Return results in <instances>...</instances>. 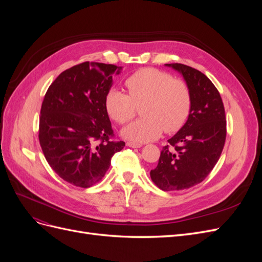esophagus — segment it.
Returning a JSON list of instances; mask_svg holds the SVG:
<instances>
[{
  "mask_svg": "<svg viewBox=\"0 0 262 262\" xmlns=\"http://www.w3.org/2000/svg\"><path fill=\"white\" fill-rule=\"evenodd\" d=\"M126 146L133 147V148H140L142 146V144H140V143H133V142H128V143H126Z\"/></svg>",
  "mask_w": 262,
  "mask_h": 262,
  "instance_id": "esophagus-1",
  "label": "esophagus"
}]
</instances>
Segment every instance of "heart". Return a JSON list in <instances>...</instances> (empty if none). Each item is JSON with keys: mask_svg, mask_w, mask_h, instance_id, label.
<instances>
[{"mask_svg": "<svg viewBox=\"0 0 262 262\" xmlns=\"http://www.w3.org/2000/svg\"><path fill=\"white\" fill-rule=\"evenodd\" d=\"M129 95L112 89L105 98L108 115L118 123L128 122L141 105L139 120L122 130V137L132 142H148L162 132L172 133L181 129L191 110V95L185 82L173 80L168 73L156 69H142L126 78Z\"/></svg>", "mask_w": 262, "mask_h": 262, "instance_id": "heart-1", "label": "heart"}]
</instances>
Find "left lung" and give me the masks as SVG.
<instances>
[{
	"label": "left lung",
	"mask_w": 262,
	"mask_h": 262,
	"mask_svg": "<svg viewBox=\"0 0 262 262\" xmlns=\"http://www.w3.org/2000/svg\"><path fill=\"white\" fill-rule=\"evenodd\" d=\"M181 74L191 95L184 126L163 147L149 175L164 191L191 188L205 179L217 163L226 139L223 101L216 87L200 71L180 63L165 64Z\"/></svg>",
	"instance_id": "1"
}]
</instances>
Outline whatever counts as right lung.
<instances>
[{"mask_svg": "<svg viewBox=\"0 0 262 262\" xmlns=\"http://www.w3.org/2000/svg\"><path fill=\"white\" fill-rule=\"evenodd\" d=\"M122 68L84 62L62 72L47 91L40 110L39 142L50 167L76 187L105 176L112 157L124 146L113 142L105 107L113 76Z\"/></svg>", "mask_w": 262, "mask_h": 262, "instance_id": "add662e5", "label": "right lung"}]
</instances>
